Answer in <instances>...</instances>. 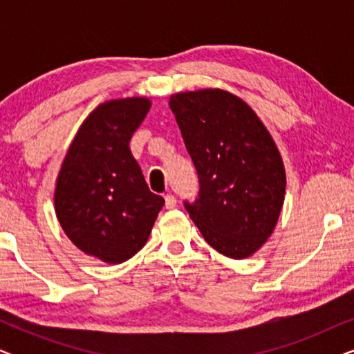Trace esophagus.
I'll return each instance as SVG.
<instances>
[{"label":"esophagus","mask_w":354,"mask_h":354,"mask_svg":"<svg viewBox=\"0 0 354 354\" xmlns=\"http://www.w3.org/2000/svg\"><path fill=\"white\" fill-rule=\"evenodd\" d=\"M164 200H166V203H164V206H166V209H172V207H176L177 200H176V196L171 195V193H167V195L164 196Z\"/></svg>","instance_id":"esophagus-1"}]
</instances>
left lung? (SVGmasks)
<instances>
[{
  "mask_svg": "<svg viewBox=\"0 0 354 354\" xmlns=\"http://www.w3.org/2000/svg\"><path fill=\"white\" fill-rule=\"evenodd\" d=\"M200 192L188 214L216 251L243 259L266 243L285 196V167L272 137L243 100L219 88L169 100Z\"/></svg>",
  "mask_w": 354,
  "mask_h": 354,
  "instance_id": "obj_1",
  "label": "left lung"
}]
</instances>
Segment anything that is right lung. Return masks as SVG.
<instances>
[{
  "label": "right lung",
  "instance_id": "1",
  "mask_svg": "<svg viewBox=\"0 0 354 354\" xmlns=\"http://www.w3.org/2000/svg\"><path fill=\"white\" fill-rule=\"evenodd\" d=\"M151 101L111 100L91 111L62 161L57 221L84 253L120 264L147 243L164 198L149 192L129 143Z\"/></svg>",
  "mask_w": 354,
  "mask_h": 354
}]
</instances>
